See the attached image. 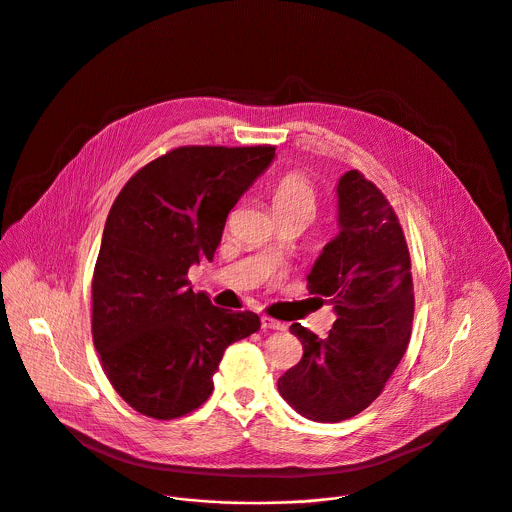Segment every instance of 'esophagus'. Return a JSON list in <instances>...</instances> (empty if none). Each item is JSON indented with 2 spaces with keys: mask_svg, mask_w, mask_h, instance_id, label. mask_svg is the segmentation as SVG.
<instances>
[{
  "mask_svg": "<svg viewBox=\"0 0 512 512\" xmlns=\"http://www.w3.org/2000/svg\"><path fill=\"white\" fill-rule=\"evenodd\" d=\"M261 327H263V329H277V331H283L287 325L281 323V321H277V319H273V317H269V315H263V317H261Z\"/></svg>",
  "mask_w": 512,
  "mask_h": 512,
  "instance_id": "1",
  "label": "esophagus"
}]
</instances>
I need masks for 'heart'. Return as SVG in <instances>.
Instances as JSON below:
<instances>
[{"label":"heart","mask_w":512,"mask_h":512,"mask_svg":"<svg viewBox=\"0 0 512 512\" xmlns=\"http://www.w3.org/2000/svg\"><path fill=\"white\" fill-rule=\"evenodd\" d=\"M275 213H309L315 211V191L301 173L281 177L271 195Z\"/></svg>","instance_id":"obj_1"}]
</instances>
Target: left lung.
I'll use <instances>...</instances> for the list:
<instances>
[{
  "label": "left lung",
  "instance_id": "left-lung-1",
  "mask_svg": "<svg viewBox=\"0 0 512 512\" xmlns=\"http://www.w3.org/2000/svg\"><path fill=\"white\" fill-rule=\"evenodd\" d=\"M337 227L307 275L309 293L333 305V327L319 339L293 323L303 358L277 382L283 400L313 422L348 420L382 394L414 319L404 231L382 191L358 170L337 183Z\"/></svg>",
  "mask_w": 512,
  "mask_h": 512
}]
</instances>
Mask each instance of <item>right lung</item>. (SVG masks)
<instances>
[{"label": "right lung", "instance_id": "right-lung-1", "mask_svg": "<svg viewBox=\"0 0 512 512\" xmlns=\"http://www.w3.org/2000/svg\"><path fill=\"white\" fill-rule=\"evenodd\" d=\"M275 146H181L142 166L116 197L92 277V337L104 374L136 412L173 420L213 392L225 350L261 327L215 307L189 267L213 261L229 211Z\"/></svg>", "mask_w": 512, "mask_h": 512}]
</instances>
